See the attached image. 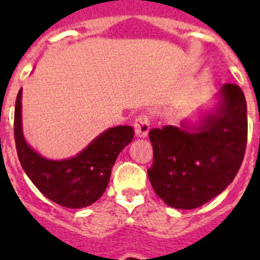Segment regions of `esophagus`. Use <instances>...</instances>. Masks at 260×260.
<instances>
[{"label":"esophagus","instance_id":"1","mask_svg":"<svg viewBox=\"0 0 260 260\" xmlns=\"http://www.w3.org/2000/svg\"><path fill=\"white\" fill-rule=\"evenodd\" d=\"M134 130L138 138H146L150 132V118L146 114H141L135 119Z\"/></svg>","mask_w":260,"mask_h":260}]
</instances>
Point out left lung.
Masks as SVG:
<instances>
[{"label":"left lung","mask_w":260,"mask_h":260,"mask_svg":"<svg viewBox=\"0 0 260 260\" xmlns=\"http://www.w3.org/2000/svg\"><path fill=\"white\" fill-rule=\"evenodd\" d=\"M216 109L197 127L167 125L152 128L153 190L168 206L201 207L226 189L242 164L247 143V107L242 89L226 83Z\"/></svg>","instance_id":"8db88e82"}]
</instances>
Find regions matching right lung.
<instances>
[{"instance_id":"1","label":"right lung","mask_w":260,"mask_h":260,"mask_svg":"<svg viewBox=\"0 0 260 260\" xmlns=\"http://www.w3.org/2000/svg\"><path fill=\"white\" fill-rule=\"evenodd\" d=\"M22 89L14 113V138L22 168L32 183L54 203L83 208L95 203L108 187L119 152L133 141L132 126L105 130L82 152L68 160H49L26 143L22 132Z\"/></svg>"}]
</instances>
